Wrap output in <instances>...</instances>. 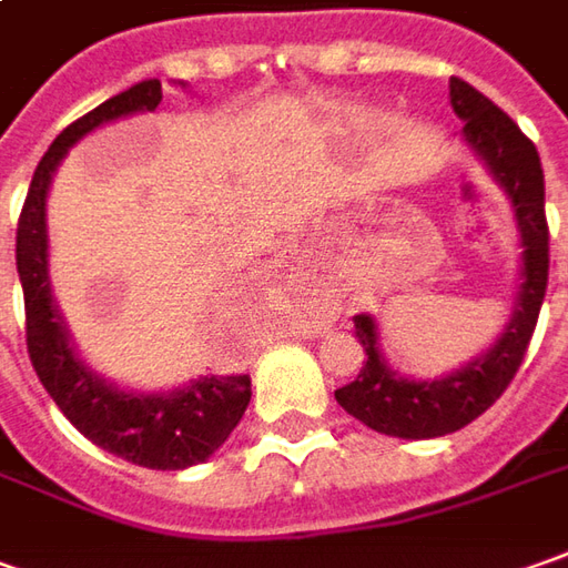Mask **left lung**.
Here are the masks:
<instances>
[{
    "label": "left lung",
    "mask_w": 568,
    "mask_h": 568,
    "mask_svg": "<svg viewBox=\"0 0 568 568\" xmlns=\"http://www.w3.org/2000/svg\"><path fill=\"white\" fill-rule=\"evenodd\" d=\"M450 105L463 118V136L475 155L488 165L494 181L504 186L516 227L523 237V284L513 306V318L485 356L435 382H409L390 372L378 353V325L372 315H353L356 337L365 349V363L356 382L334 390L337 403L363 425L390 437H440L466 428L490 409L525 359L528 341L538 325L547 268H550V231L544 215V169L535 143L519 124L497 109L471 83L450 78Z\"/></svg>",
    "instance_id": "8db88e82"
}]
</instances>
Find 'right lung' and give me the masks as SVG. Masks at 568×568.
Segmentation results:
<instances>
[{
	"label": "right lung",
	"instance_id": "right-lung-1",
	"mask_svg": "<svg viewBox=\"0 0 568 568\" xmlns=\"http://www.w3.org/2000/svg\"><path fill=\"white\" fill-rule=\"evenodd\" d=\"M162 102L159 80H140L68 124L40 159L18 219L14 262L24 287L27 353L37 378L80 435L146 469H186L209 459L250 406V375H205L171 394H131L99 378L68 344L45 275V193L64 152L83 133L115 118L152 112Z\"/></svg>",
	"mask_w": 568,
	"mask_h": 568
}]
</instances>
